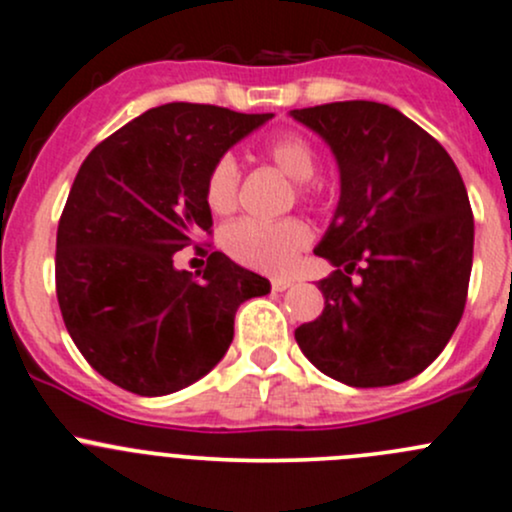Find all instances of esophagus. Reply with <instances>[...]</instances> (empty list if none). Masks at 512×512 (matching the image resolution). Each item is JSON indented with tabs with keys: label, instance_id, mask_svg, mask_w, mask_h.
I'll return each instance as SVG.
<instances>
[{
	"label": "esophagus",
	"instance_id": "34e87169",
	"mask_svg": "<svg viewBox=\"0 0 512 512\" xmlns=\"http://www.w3.org/2000/svg\"><path fill=\"white\" fill-rule=\"evenodd\" d=\"M290 285H293V280L290 278H273L271 280V288L276 290V293H283V290H288Z\"/></svg>",
	"mask_w": 512,
	"mask_h": 512
}]
</instances>
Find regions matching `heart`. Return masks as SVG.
<instances>
[{
    "mask_svg": "<svg viewBox=\"0 0 512 512\" xmlns=\"http://www.w3.org/2000/svg\"><path fill=\"white\" fill-rule=\"evenodd\" d=\"M263 156L290 180L298 183L300 200H317L320 190L310 183L317 173L315 146L298 131H283L263 144ZM241 170L232 153H224L212 163L205 180V200L214 214H232L239 202ZM312 232L298 217H285L278 222H258L239 219L222 232V246L241 266L256 268L263 273H283L298 261L302 251L310 246Z\"/></svg>",
    "mask_w": 512,
    "mask_h": 512,
    "instance_id": "obj_1",
    "label": "heart"
}]
</instances>
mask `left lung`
Segmentation results:
<instances>
[{"mask_svg":"<svg viewBox=\"0 0 512 512\" xmlns=\"http://www.w3.org/2000/svg\"><path fill=\"white\" fill-rule=\"evenodd\" d=\"M327 141L342 195L315 249L334 271L324 310L295 329L302 354L354 388L395 386L442 354L464 315L474 214L437 139L398 109L351 100L293 109Z\"/></svg>","mask_w":512,"mask_h":512,"instance_id":"obj_1","label":"left lung"}]
</instances>
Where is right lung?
Segmentation results:
<instances>
[{
    "label": "right lung",
    "mask_w": 512,
    "mask_h": 512,
    "mask_svg": "<svg viewBox=\"0 0 512 512\" xmlns=\"http://www.w3.org/2000/svg\"><path fill=\"white\" fill-rule=\"evenodd\" d=\"M271 117L161 104L82 161L58 222L56 293L75 346L114 386L153 398L195 383L227 354L241 302L271 290L222 251L195 276L173 266L212 234V163Z\"/></svg>",
    "instance_id": "right-lung-1"
}]
</instances>
